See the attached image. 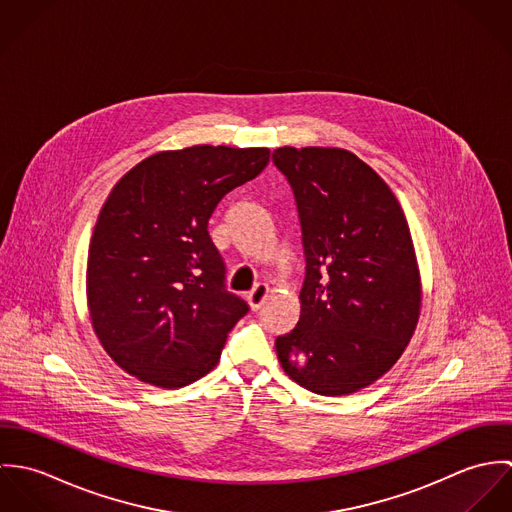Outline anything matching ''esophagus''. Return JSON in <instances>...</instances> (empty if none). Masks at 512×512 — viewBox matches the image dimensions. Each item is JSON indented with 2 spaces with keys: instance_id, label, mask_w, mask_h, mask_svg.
I'll use <instances>...</instances> for the list:
<instances>
[{
  "instance_id": "esophagus-1",
  "label": "esophagus",
  "mask_w": 512,
  "mask_h": 512,
  "mask_svg": "<svg viewBox=\"0 0 512 512\" xmlns=\"http://www.w3.org/2000/svg\"><path fill=\"white\" fill-rule=\"evenodd\" d=\"M266 297H268V286L266 284H256L254 290L248 293V303L256 311V309H260L264 305Z\"/></svg>"
}]
</instances>
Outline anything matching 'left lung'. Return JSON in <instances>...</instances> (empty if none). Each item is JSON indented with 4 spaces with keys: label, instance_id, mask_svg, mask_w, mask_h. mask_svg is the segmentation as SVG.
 Instances as JSON below:
<instances>
[{
    "label": "left lung",
    "instance_id": "obj_1",
    "mask_svg": "<svg viewBox=\"0 0 512 512\" xmlns=\"http://www.w3.org/2000/svg\"><path fill=\"white\" fill-rule=\"evenodd\" d=\"M272 161L292 187L305 258L301 315L276 339L278 359L315 394L357 392L400 359L418 323L408 222L388 185L351 151L280 147Z\"/></svg>",
    "mask_w": 512,
    "mask_h": 512
}]
</instances>
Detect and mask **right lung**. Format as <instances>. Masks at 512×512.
<instances>
[{
	"mask_svg": "<svg viewBox=\"0 0 512 512\" xmlns=\"http://www.w3.org/2000/svg\"><path fill=\"white\" fill-rule=\"evenodd\" d=\"M268 161L266 147L161 151L112 189L90 240L86 292L102 347L132 376L181 388L219 363L250 305L226 290L209 219Z\"/></svg>",
	"mask_w": 512,
	"mask_h": 512,
	"instance_id": "add662e5",
	"label": "right lung"
}]
</instances>
